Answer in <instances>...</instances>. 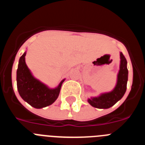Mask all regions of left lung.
<instances>
[{
    "label": "left lung",
    "mask_w": 145,
    "mask_h": 145,
    "mask_svg": "<svg viewBox=\"0 0 145 145\" xmlns=\"http://www.w3.org/2000/svg\"><path fill=\"white\" fill-rule=\"evenodd\" d=\"M120 70L118 74V81L113 90L108 93H102L99 97L88 99V102L93 107L107 109L113 106L123 97L126 91L128 80L127 61L123 53L120 52Z\"/></svg>",
    "instance_id": "1"
}]
</instances>
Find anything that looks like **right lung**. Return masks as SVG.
<instances>
[{"label":"right lung","instance_id":"1","mask_svg":"<svg viewBox=\"0 0 145 145\" xmlns=\"http://www.w3.org/2000/svg\"><path fill=\"white\" fill-rule=\"evenodd\" d=\"M25 55L26 52L20 57L16 71L17 89L20 97L35 108L51 105L58 98L65 79L60 82L57 88H48L33 76L25 63Z\"/></svg>","mask_w":145,"mask_h":145}]
</instances>
